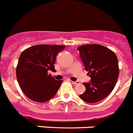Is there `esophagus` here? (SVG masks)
<instances>
[{"instance_id": "esophagus-1", "label": "esophagus", "mask_w": 133, "mask_h": 133, "mask_svg": "<svg viewBox=\"0 0 133 133\" xmlns=\"http://www.w3.org/2000/svg\"><path fill=\"white\" fill-rule=\"evenodd\" d=\"M72 83L74 84V85H78V84L80 83L79 81H72Z\"/></svg>"}]
</instances>
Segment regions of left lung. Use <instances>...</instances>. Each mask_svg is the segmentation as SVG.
Segmentation results:
<instances>
[{
  "instance_id": "left-lung-1",
  "label": "left lung",
  "mask_w": 133,
  "mask_h": 133,
  "mask_svg": "<svg viewBox=\"0 0 133 133\" xmlns=\"http://www.w3.org/2000/svg\"><path fill=\"white\" fill-rule=\"evenodd\" d=\"M77 50L91 77L90 82L83 83L86 90L80 97L87 103L99 102L112 92L117 82V56L113 51L100 44L83 45Z\"/></svg>"
}]
</instances>
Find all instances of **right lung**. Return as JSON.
Segmentation results:
<instances>
[{
	"instance_id": "obj_1",
	"label": "right lung",
	"mask_w": 133,
	"mask_h": 133,
	"mask_svg": "<svg viewBox=\"0 0 133 133\" xmlns=\"http://www.w3.org/2000/svg\"><path fill=\"white\" fill-rule=\"evenodd\" d=\"M65 46L39 44L22 52L16 68L19 87L28 98L45 102L52 98L62 82L48 71H55L56 57Z\"/></svg>"
}]
</instances>
